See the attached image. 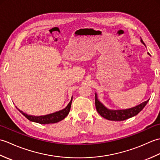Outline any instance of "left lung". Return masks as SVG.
<instances>
[{
  "instance_id": "1",
  "label": "left lung",
  "mask_w": 160,
  "mask_h": 160,
  "mask_svg": "<svg viewBox=\"0 0 160 160\" xmlns=\"http://www.w3.org/2000/svg\"><path fill=\"white\" fill-rule=\"evenodd\" d=\"M141 42L143 44H144L142 39H141ZM148 101H149V99L147 101L144 102H142V104L138 105L136 107H132L131 108H128V109L110 110L105 107L104 105L98 100L97 94L96 93V100H95V103H96V110L98 111V113H99L102 117H103L104 118L107 119V120H108L122 121L138 115L144 108V107L147 105Z\"/></svg>"
}]
</instances>
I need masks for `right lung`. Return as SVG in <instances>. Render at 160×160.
I'll use <instances>...</instances> for the list:
<instances>
[{
	"mask_svg": "<svg viewBox=\"0 0 160 160\" xmlns=\"http://www.w3.org/2000/svg\"><path fill=\"white\" fill-rule=\"evenodd\" d=\"M72 99L73 98H71V100L70 102L68 104L67 106L62 109L61 111L55 112L53 113L48 114L46 115H42V116H34V115H29L24 113L22 111L18 109V111L21 113L26 118H28L29 120L32 122H37V123L39 124H53V123H56V122H58L61 120H62L63 119L65 118L67 115L69 114L71 108V102H72Z\"/></svg>",
	"mask_w": 160,
	"mask_h": 160,
	"instance_id": "add662e5",
	"label": "right lung"
}]
</instances>
